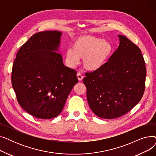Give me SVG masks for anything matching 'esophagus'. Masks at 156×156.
Instances as JSON below:
<instances>
[{
    "label": "esophagus",
    "instance_id": "34e87169",
    "mask_svg": "<svg viewBox=\"0 0 156 156\" xmlns=\"http://www.w3.org/2000/svg\"><path fill=\"white\" fill-rule=\"evenodd\" d=\"M77 77H78V80H79L80 81L82 80L83 78V76L82 75V74H81V73H80V72L77 73Z\"/></svg>",
    "mask_w": 156,
    "mask_h": 156
}]
</instances>
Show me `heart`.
<instances>
[{"mask_svg":"<svg viewBox=\"0 0 156 156\" xmlns=\"http://www.w3.org/2000/svg\"><path fill=\"white\" fill-rule=\"evenodd\" d=\"M114 52L113 44L101 38L83 35L75 39L73 48H69L66 56L69 64L74 65L83 59L85 68L94 71L102 68L110 59Z\"/></svg>","mask_w":156,"mask_h":156,"instance_id":"obj_1","label":"heart"}]
</instances>
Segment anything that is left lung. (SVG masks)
Returning a JSON list of instances; mask_svg holds the SVG:
<instances>
[{"mask_svg": "<svg viewBox=\"0 0 156 156\" xmlns=\"http://www.w3.org/2000/svg\"><path fill=\"white\" fill-rule=\"evenodd\" d=\"M119 45L105 66L86 73L83 83L90 108L101 118L124 115L140 102L145 90L146 68L140 49L119 35Z\"/></svg>", "mask_w": 156, "mask_h": 156, "instance_id": "left-lung-1", "label": "left lung"}]
</instances>
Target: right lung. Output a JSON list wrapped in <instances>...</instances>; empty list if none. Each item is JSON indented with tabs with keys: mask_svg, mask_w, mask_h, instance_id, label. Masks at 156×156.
<instances>
[{
	"mask_svg": "<svg viewBox=\"0 0 156 156\" xmlns=\"http://www.w3.org/2000/svg\"><path fill=\"white\" fill-rule=\"evenodd\" d=\"M62 33H37L20 48L14 61L12 86L21 108L39 119H51L61 112L76 71L64 65L59 53Z\"/></svg>",
	"mask_w": 156,
	"mask_h": 156,
	"instance_id": "right-lung-1",
	"label": "right lung"
}]
</instances>
